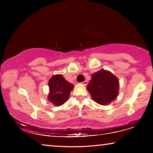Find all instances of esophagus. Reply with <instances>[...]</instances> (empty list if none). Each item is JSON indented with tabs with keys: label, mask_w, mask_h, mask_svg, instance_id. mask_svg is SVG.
<instances>
[{
	"label": "esophagus",
	"mask_w": 153,
	"mask_h": 153,
	"mask_svg": "<svg viewBox=\"0 0 153 153\" xmlns=\"http://www.w3.org/2000/svg\"><path fill=\"white\" fill-rule=\"evenodd\" d=\"M88 82L87 80H85V81H84V82H82V84H84V85H85V86H86V85L88 84Z\"/></svg>",
	"instance_id": "1"
}]
</instances>
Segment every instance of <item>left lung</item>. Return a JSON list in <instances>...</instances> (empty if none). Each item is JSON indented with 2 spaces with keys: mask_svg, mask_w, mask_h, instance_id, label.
<instances>
[{
  "mask_svg": "<svg viewBox=\"0 0 153 153\" xmlns=\"http://www.w3.org/2000/svg\"><path fill=\"white\" fill-rule=\"evenodd\" d=\"M119 85L117 77L109 71L101 69L92 74L87 89L95 102L106 105L117 98Z\"/></svg>",
  "mask_w": 153,
  "mask_h": 153,
  "instance_id": "8db88e82",
  "label": "left lung"
}]
</instances>
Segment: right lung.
Here are the masks:
<instances>
[{
    "label": "right lung",
    "mask_w": 153,
    "mask_h": 153,
    "mask_svg": "<svg viewBox=\"0 0 153 153\" xmlns=\"http://www.w3.org/2000/svg\"><path fill=\"white\" fill-rule=\"evenodd\" d=\"M50 89L48 99L56 106H61L65 102L74 88V85L66 81L61 74L55 75L48 82Z\"/></svg>",
    "instance_id": "right-lung-1"
}]
</instances>
